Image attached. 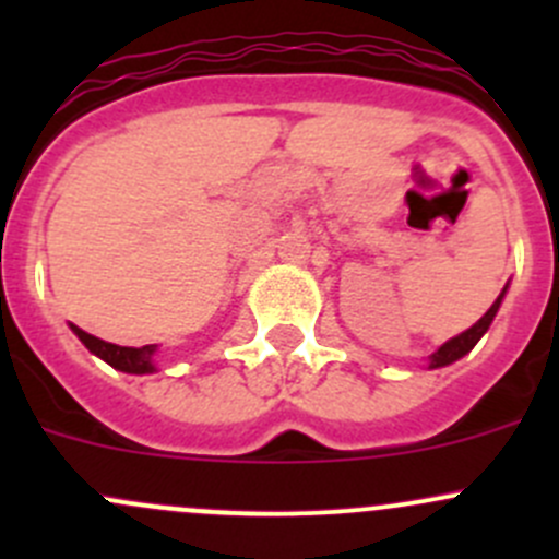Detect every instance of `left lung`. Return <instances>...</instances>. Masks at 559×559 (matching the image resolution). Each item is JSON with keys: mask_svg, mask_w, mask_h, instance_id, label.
Segmentation results:
<instances>
[{"mask_svg": "<svg viewBox=\"0 0 559 559\" xmlns=\"http://www.w3.org/2000/svg\"><path fill=\"white\" fill-rule=\"evenodd\" d=\"M506 292H509V284L503 286V292H500V295H498V300H495L492 306H489V311L484 313L481 319L476 321V324L467 326V330L460 332V335L449 337V341L443 343V346H438V352H432L430 357H427V368H430V370L447 368V365H452V362H456V359L465 357V354L471 352V348L476 346L478 341H481L484 332L489 330V324H492V319H495V316H498V311H500V302H503Z\"/></svg>", "mask_w": 559, "mask_h": 559, "instance_id": "left-lung-1", "label": "left lung"}]
</instances>
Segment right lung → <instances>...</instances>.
Here are the masks:
<instances>
[{
  "label": "right lung",
  "mask_w": 559,
  "mask_h": 559,
  "mask_svg": "<svg viewBox=\"0 0 559 559\" xmlns=\"http://www.w3.org/2000/svg\"><path fill=\"white\" fill-rule=\"evenodd\" d=\"M70 330L81 337V343L94 354V357L105 359L110 368L121 370V373H132V376L156 373L154 359H156V352H159V346H156V343H151V346H140V348L116 346V343H107V341H103V337L88 335V332H83L81 326H75V324H70Z\"/></svg>",
  "instance_id": "1"
}]
</instances>
